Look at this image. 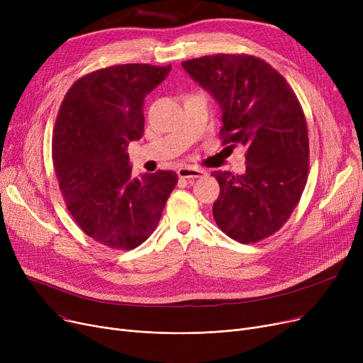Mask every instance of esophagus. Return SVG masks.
I'll return each mask as SVG.
<instances>
[{
  "mask_svg": "<svg viewBox=\"0 0 363 363\" xmlns=\"http://www.w3.org/2000/svg\"><path fill=\"white\" fill-rule=\"evenodd\" d=\"M206 175V172L203 169H197L193 166H185L178 169V177L182 179H188V182H194L199 178H203Z\"/></svg>",
  "mask_w": 363,
  "mask_h": 363,
  "instance_id": "34e87169",
  "label": "esophagus"
}]
</instances>
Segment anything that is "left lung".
Listing matches in <instances>:
<instances>
[{
    "instance_id": "left-lung-1",
    "label": "left lung",
    "mask_w": 363,
    "mask_h": 363,
    "mask_svg": "<svg viewBox=\"0 0 363 363\" xmlns=\"http://www.w3.org/2000/svg\"><path fill=\"white\" fill-rule=\"evenodd\" d=\"M182 67L219 104L223 144L247 148L244 175L212 174L220 186L218 226L244 244L275 234L296 208L309 170L308 126L294 91L253 55H204Z\"/></svg>"
}]
</instances>
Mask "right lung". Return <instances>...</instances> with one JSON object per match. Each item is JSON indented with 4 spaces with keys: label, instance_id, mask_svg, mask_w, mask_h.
<instances>
[{
    "label": "right lung",
    "instance_id": "add662e5",
    "mask_svg": "<svg viewBox=\"0 0 363 363\" xmlns=\"http://www.w3.org/2000/svg\"><path fill=\"white\" fill-rule=\"evenodd\" d=\"M170 66L118 65L95 70L67 91L52 137V163L70 215L110 249L130 250L156 230L174 170L132 177L128 145L144 133V100Z\"/></svg>",
    "mask_w": 363,
    "mask_h": 363
}]
</instances>
